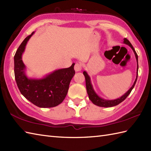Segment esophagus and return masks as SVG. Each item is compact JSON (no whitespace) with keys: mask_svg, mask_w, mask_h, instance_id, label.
Masks as SVG:
<instances>
[{"mask_svg":"<svg viewBox=\"0 0 151 151\" xmlns=\"http://www.w3.org/2000/svg\"><path fill=\"white\" fill-rule=\"evenodd\" d=\"M75 71L78 72V71H80L82 70V64H78V63H76L75 65Z\"/></svg>","mask_w":151,"mask_h":151,"instance_id":"obj_1","label":"esophagus"}]
</instances>
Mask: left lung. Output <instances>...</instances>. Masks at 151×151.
<instances>
[{"mask_svg":"<svg viewBox=\"0 0 151 151\" xmlns=\"http://www.w3.org/2000/svg\"><path fill=\"white\" fill-rule=\"evenodd\" d=\"M124 43L129 45V46L131 47V49L134 52L135 57H136V61H137V75H136V78L135 80L134 83H133V85L132 86V87L128 90V91L127 93L124 94L123 96H121L120 98H119V99H116V100H105V99H101V98H100V96L97 95V94L95 93V91H94V89H93V86L91 84V79H90L89 76L88 75V74H87L86 71H83V74L84 76H85V78H86V89H87V94H88L89 99L94 105H96V106H98L99 107H111L117 106V105H118L119 104H120L121 102H122V101H123L126 99V98L128 96V95L131 93V91L132 90L133 88H134V87L135 86L136 80H137V78H138V55H137V53H136V52L135 51L134 47H132V45L131 44L130 42H129L127 39V38H124Z\"/></svg>","mask_w":151,"mask_h":151,"instance_id":"obj_1","label":"left lung"}]
</instances>
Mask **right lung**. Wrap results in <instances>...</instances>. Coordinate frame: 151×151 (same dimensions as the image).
I'll return each mask as SVG.
<instances>
[{"label":"right lung","mask_w":151,"mask_h":151,"mask_svg":"<svg viewBox=\"0 0 151 151\" xmlns=\"http://www.w3.org/2000/svg\"><path fill=\"white\" fill-rule=\"evenodd\" d=\"M33 34L34 32L23 40L14 56L15 80L21 94L31 103L42 108L53 107L61 104L67 95L70 82L75 74V63L68 68L56 70L43 78H27L22 55Z\"/></svg>","instance_id":"1"}]
</instances>
